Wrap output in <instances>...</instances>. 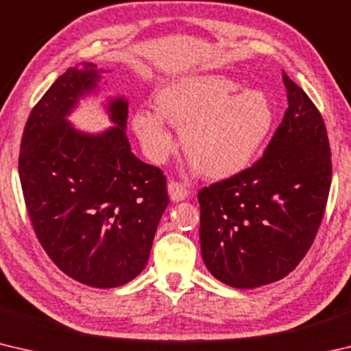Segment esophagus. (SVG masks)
<instances>
[{
    "instance_id": "1",
    "label": "esophagus",
    "mask_w": 351,
    "mask_h": 351,
    "mask_svg": "<svg viewBox=\"0 0 351 351\" xmlns=\"http://www.w3.org/2000/svg\"><path fill=\"white\" fill-rule=\"evenodd\" d=\"M169 195L173 201H182L189 197V190L181 182L170 181L169 182Z\"/></svg>"
}]
</instances>
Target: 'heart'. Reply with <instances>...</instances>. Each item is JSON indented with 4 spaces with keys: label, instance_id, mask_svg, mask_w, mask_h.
I'll use <instances>...</instances> for the list:
<instances>
[{
    "label": "heart",
    "instance_id": "obj_1",
    "mask_svg": "<svg viewBox=\"0 0 351 351\" xmlns=\"http://www.w3.org/2000/svg\"><path fill=\"white\" fill-rule=\"evenodd\" d=\"M229 77L189 75L154 93L156 116L138 112L133 132L147 156L162 162L176 148L164 122L181 132L184 153L199 175L223 180L254 161L271 133L274 111L263 91L240 90Z\"/></svg>",
    "mask_w": 351,
    "mask_h": 351
}]
</instances>
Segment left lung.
<instances>
[{"mask_svg": "<svg viewBox=\"0 0 351 351\" xmlns=\"http://www.w3.org/2000/svg\"><path fill=\"white\" fill-rule=\"evenodd\" d=\"M288 108L258 161L198 192L199 241L210 274L257 288L288 276L311 247L331 186L324 119L283 73Z\"/></svg>", "mask_w": 351, "mask_h": 351, "instance_id": "1", "label": "left lung"}]
</instances>
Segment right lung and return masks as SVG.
I'll return each instance as SVG.
<instances>
[{
	"label": "right lung",
	"mask_w": 351,
	"mask_h": 351,
	"mask_svg": "<svg viewBox=\"0 0 351 351\" xmlns=\"http://www.w3.org/2000/svg\"><path fill=\"white\" fill-rule=\"evenodd\" d=\"M100 73L83 62L52 83L27 117L19 173L34 232L58 269L88 287L116 288L145 268L169 195L162 170L132 153L125 99L108 104L116 127L104 133L66 121Z\"/></svg>",
	"instance_id": "right-lung-1"
}]
</instances>
